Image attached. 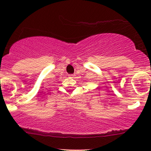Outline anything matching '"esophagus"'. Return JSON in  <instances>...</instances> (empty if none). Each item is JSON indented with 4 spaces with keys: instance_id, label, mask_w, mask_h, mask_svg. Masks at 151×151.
<instances>
[{
    "instance_id": "esophagus-1",
    "label": "esophagus",
    "mask_w": 151,
    "mask_h": 151,
    "mask_svg": "<svg viewBox=\"0 0 151 151\" xmlns=\"http://www.w3.org/2000/svg\"><path fill=\"white\" fill-rule=\"evenodd\" d=\"M69 76H70V77H73L74 75V74H70V75H69Z\"/></svg>"
}]
</instances>
